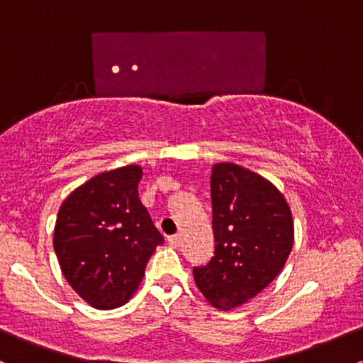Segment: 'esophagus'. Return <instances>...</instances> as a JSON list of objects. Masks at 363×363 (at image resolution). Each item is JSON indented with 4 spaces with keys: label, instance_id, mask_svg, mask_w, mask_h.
Instances as JSON below:
<instances>
[{
    "label": "esophagus",
    "instance_id": "34e87169",
    "mask_svg": "<svg viewBox=\"0 0 363 363\" xmlns=\"http://www.w3.org/2000/svg\"><path fill=\"white\" fill-rule=\"evenodd\" d=\"M169 244L172 245V247H179V245H181V235L169 237Z\"/></svg>",
    "mask_w": 363,
    "mask_h": 363
}]
</instances>
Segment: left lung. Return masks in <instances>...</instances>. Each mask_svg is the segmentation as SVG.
<instances>
[{
    "label": "left lung",
    "instance_id": "left-lung-1",
    "mask_svg": "<svg viewBox=\"0 0 363 363\" xmlns=\"http://www.w3.org/2000/svg\"><path fill=\"white\" fill-rule=\"evenodd\" d=\"M210 187L215 256L193 274L211 306L230 311L281 272L294 245V218L280 191L240 165L215 164Z\"/></svg>",
    "mask_w": 363,
    "mask_h": 363
}]
</instances>
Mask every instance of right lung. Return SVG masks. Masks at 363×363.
I'll return each mask as SVG.
<instances>
[{"label": "right lung", "instance_id": "1", "mask_svg": "<svg viewBox=\"0 0 363 363\" xmlns=\"http://www.w3.org/2000/svg\"><path fill=\"white\" fill-rule=\"evenodd\" d=\"M143 170L126 165L91 177L62 201L54 251L66 281L101 311L124 306L164 237L140 201Z\"/></svg>", "mask_w": 363, "mask_h": 363}]
</instances>
